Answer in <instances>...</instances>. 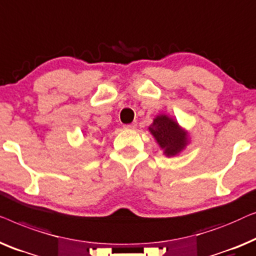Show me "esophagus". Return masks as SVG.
I'll return each instance as SVG.
<instances>
[{
	"label": "esophagus",
	"instance_id": "esophagus-1",
	"mask_svg": "<svg viewBox=\"0 0 256 256\" xmlns=\"http://www.w3.org/2000/svg\"><path fill=\"white\" fill-rule=\"evenodd\" d=\"M124 128L125 130H134V128H136V123L134 122V123H132V124L124 125Z\"/></svg>",
	"mask_w": 256,
	"mask_h": 256
}]
</instances>
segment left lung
Returning <instances> with one entry per match:
<instances>
[{
    "instance_id": "1",
    "label": "left lung",
    "mask_w": 256,
    "mask_h": 256,
    "mask_svg": "<svg viewBox=\"0 0 256 256\" xmlns=\"http://www.w3.org/2000/svg\"><path fill=\"white\" fill-rule=\"evenodd\" d=\"M150 131L164 150L167 156H174L181 152L188 144L186 132L178 126L174 120L166 114H160L150 126Z\"/></svg>"
}]
</instances>
